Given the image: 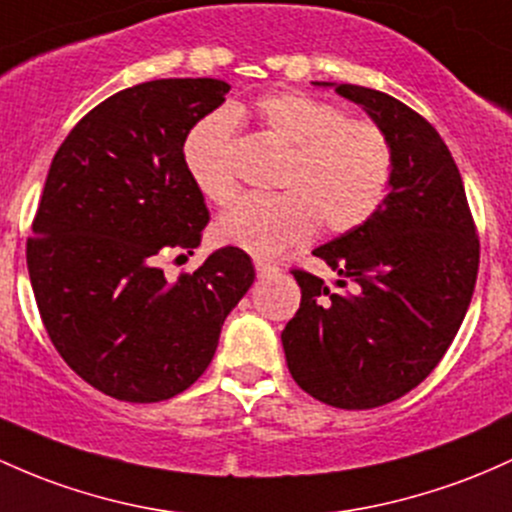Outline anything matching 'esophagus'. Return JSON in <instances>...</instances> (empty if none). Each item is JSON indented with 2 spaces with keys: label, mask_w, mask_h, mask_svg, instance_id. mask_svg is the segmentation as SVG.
Listing matches in <instances>:
<instances>
[{
  "label": "esophagus",
  "mask_w": 512,
  "mask_h": 512,
  "mask_svg": "<svg viewBox=\"0 0 512 512\" xmlns=\"http://www.w3.org/2000/svg\"><path fill=\"white\" fill-rule=\"evenodd\" d=\"M255 269H257V277H260V279H269V277H274V274L279 272L277 265L262 260V257H257V260H255Z\"/></svg>",
  "instance_id": "esophagus-1"
}]
</instances>
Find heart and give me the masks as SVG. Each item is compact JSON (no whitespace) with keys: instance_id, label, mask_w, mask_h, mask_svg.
<instances>
[{"instance_id":"1","label":"heart","mask_w":512,"mask_h":512,"mask_svg":"<svg viewBox=\"0 0 512 512\" xmlns=\"http://www.w3.org/2000/svg\"><path fill=\"white\" fill-rule=\"evenodd\" d=\"M252 116L279 143L286 160L272 196H243L218 218L221 243L272 257L301 243L313 228L340 235L362 226L379 209L391 177V145L372 121L347 119L330 101L303 92L257 99ZM230 114H211L184 140V165L199 192L228 204L238 192Z\"/></svg>"}]
</instances>
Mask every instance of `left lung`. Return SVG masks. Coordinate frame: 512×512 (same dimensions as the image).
I'll return each instance as SVG.
<instances>
[{"mask_svg":"<svg viewBox=\"0 0 512 512\" xmlns=\"http://www.w3.org/2000/svg\"><path fill=\"white\" fill-rule=\"evenodd\" d=\"M362 106L391 145L389 194L362 226L313 255L340 274L291 269L301 306L282 345L303 391L367 411L415 389L445 357L474 294L479 235L452 153L411 106L359 84H330Z\"/></svg>","mask_w":512,"mask_h":512,"instance_id":"8db88e82","label":"left lung"}]
</instances>
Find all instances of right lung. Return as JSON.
<instances>
[{"label":"right lung","instance_id":"add662e5","mask_svg":"<svg viewBox=\"0 0 512 512\" xmlns=\"http://www.w3.org/2000/svg\"><path fill=\"white\" fill-rule=\"evenodd\" d=\"M228 92L211 77L128 87L94 106L50 162L26 243L33 296L67 367L119 401L189 389L255 282L250 255L230 245L177 282L160 267L192 255L209 223L184 140Z\"/></svg>","mask_w":512,"mask_h":512}]
</instances>
